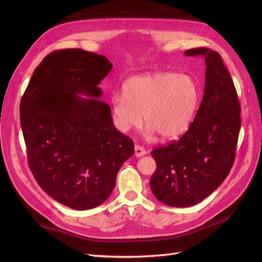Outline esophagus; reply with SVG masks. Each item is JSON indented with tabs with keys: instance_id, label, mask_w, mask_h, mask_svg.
<instances>
[{
	"instance_id": "obj_1",
	"label": "esophagus",
	"mask_w": 262,
	"mask_h": 262,
	"mask_svg": "<svg viewBox=\"0 0 262 262\" xmlns=\"http://www.w3.org/2000/svg\"><path fill=\"white\" fill-rule=\"evenodd\" d=\"M145 154H146V150L142 146H140L138 144L135 145V156L136 157H141Z\"/></svg>"
}]
</instances>
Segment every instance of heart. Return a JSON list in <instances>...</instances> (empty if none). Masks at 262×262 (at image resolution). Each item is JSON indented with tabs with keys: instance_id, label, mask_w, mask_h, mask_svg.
<instances>
[{
	"instance_id": "b5f03b06",
	"label": "heart",
	"mask_w": 262,
	"mask_h": 262,
	"mask_svg": "<svg viewBox=\"0 0 262 262\" xmlns=\"http://www.w3.org/2000/svg\"><path fill=\"white\" fill-rule=\"evenodd\" d=\"M200 91L194 79L184 74L157 72L136 75L115 94L110 106L117 128L122 133L139 126L142 116L145 136L155 133L171 140L183 135L194 117Z\"/></svg>"
}]
</instances>
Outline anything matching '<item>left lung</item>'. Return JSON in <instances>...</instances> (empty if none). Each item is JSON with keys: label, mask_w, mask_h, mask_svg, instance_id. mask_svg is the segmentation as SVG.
<instances>
[{"label": "left lung", "mask_w": 262, "mask_h": 262, "mask_svg": "<svg viewBox=\"0 0 262 262\" xmlns=\"http://www.w3.org/2000/svg\"><path fill=\"white\" fill-rule=\"evenodd\" d=\"M185 55L205 57L202 103L180 139L150 152L157 166L150 189L172 207L193 206L224 182L235 162L241 127L237 91L221 55L207 48L191 49Z\"/></svg>", "instance_id": "left-lung-1"}]
</instances>
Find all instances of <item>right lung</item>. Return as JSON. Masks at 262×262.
Listing matches in <instances>:
<instances>
[{
  "label": "right lung",
  "instance_id": "obj_1",
  "mask_svg": "<svg viewBox=\"0 0 262 262\" xmlns=\"http://www.w3.org/2000/svg\"><path fill=\"white\" fill-rule=\"evenodd\" d=\"M109 60L80 49L54 51L35 69L20 103L27 160L36 182L58 203L87 210L104 203L135 147L119 132L98 85ZM78 94L91 96L82 98Z\"/></svg>",
  "mask_w": 262,
  "mask_h": 262
}]
</instances>
